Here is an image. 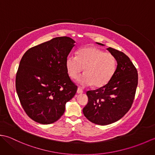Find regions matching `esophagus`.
<instances>
[{"instance_id": "34e87169", "label": "esophagus", "mask_w": 155, "mask_h": 155, "mask_svg": "<svg viewBox=\"0 0 155 155\" xmlns=\"http://www.w3.org/2000/svg\"><path fill=\"white\" fill-rule=\"evenodd\" d=\"M77 93L78 94H81V93H83V89L81 87H78V89H77Z\"/></svg>"}]
</instances>
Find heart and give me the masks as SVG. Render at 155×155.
Segmentation results:
<instances>
[{"label": "heart", "mask_w": 155, "mask_h": 155, "mask_svg": "<svg viewBox=\"0 0 155 155\" xmlns=\"http://www.w3.org/2000/svg\"><path fill=\"white\" fill-rule=\"evenodd\" d=\"M65 65L72 79L84 69L85 72L78 78V83L83 86L94 84L98 88L106 85L113 78L117 69V60L109 52L95 47H84L77 52V57L68 54Z\"/></svg>", "instance_id": "heart-1"}]
</instances>
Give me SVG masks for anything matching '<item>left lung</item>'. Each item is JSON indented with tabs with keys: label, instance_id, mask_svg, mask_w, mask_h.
<instances>
[{
	"label": "left lung",
	"instance_id": "obj_1",
	"mask_svg": "<svg viewBox=\"0 0 155 155\" xmlns=\"http://www.w3.org/2000/svg\"><path fill=\"white\" fill-rule=\"evenodd\" d=\"M107 50L116 58V71L106 85L87 92L88 102L83 109L88 120L99 125L113 123L130 110L138 84L137 68L130 58L114 48Z\"/></svg>",
	"mask_w": 155,
	"mask_h": 155
}]
</instances>
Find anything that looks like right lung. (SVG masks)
Listing matches in <instances>:
<instances>
[{
  "mask_svg": "<svg viewBox=\"0 0 155 155\" xmlns=\"http://www.w3.org/2000/svg\"><path fill=\"white\" fill-rule=\"evenodd\" d=\"M75 41L56 37L29 48L20 62L16 91L26 114L42 124L53 123L64 114L67 102L77 86L72 82L65 62Z\"/></svg>",
  "mask_w": 155,
  "mask_h": 155,
  "instance_id": "obj_1",
  "label": "right lung"
}]
</instances>
